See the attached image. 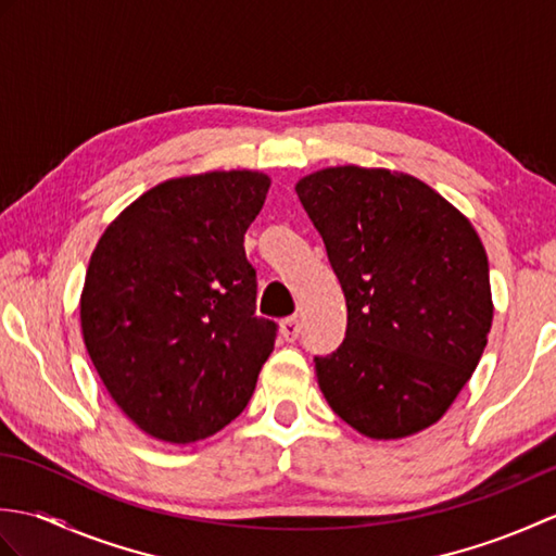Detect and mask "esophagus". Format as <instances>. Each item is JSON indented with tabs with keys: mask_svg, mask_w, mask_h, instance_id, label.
<instances>
[{
	"mask_svg": "<svg viewBox=\"0 0 556 556\" xmlns=\"http://www.w3.org/2000/svg\"><path fill=\"white\" fill-rule=\"evenodd\" d=\"M301 334V323L299 317H287V320H281V337H285L287 341H296Z\"/></svg>",
	"mask_w": 556,
	"mask_h": 556,
	"instance_id": "34e87169",
	"label": "esophagus"
}]
</instances>
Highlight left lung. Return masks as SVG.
Segmentation results:
<instances>
[{
	"label": "left lung",
	"mask_w": 556,
	"mask_h": 556,
	"mask_svg": "<svg viewBox=\"0 0 556 556\" xmlns=\"http://www.w3.org/2000/svg\"><path fill=\"white\" fill-rule=\"evenodd\" d=\"M346 296V339L315 356L341 420L401 440L440 420L492 327L490 265L460 212L416 176L329 167L296 184Z\"/></svg>",
	"instance_id": "8db88e82"
}]
</instances>
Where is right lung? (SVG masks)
I'll return each instance as SVG.
<instances>
[{
    "instance_id": "obj_1",
    "label": "right lung",
    "mask_w": 556,
    "mask_h": 556,
    "mask_svg": "<svg viewBox=\"0 0 556 556\" xmlns=\"http://www.w3.org/2000/svg\"><path fill=\"white\" fill-rule=\"evenodd\" d=\"M267 191L269 176L248 169L169 179L92 251L83 341L116 406L162 442L205 440L241 416L275 349L243 248Z\"/></svg>"
}]
</instances>
